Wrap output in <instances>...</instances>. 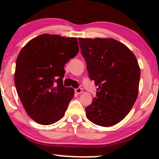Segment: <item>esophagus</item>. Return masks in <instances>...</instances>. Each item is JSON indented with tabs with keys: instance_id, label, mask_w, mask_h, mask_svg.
<instances>
[{
	"instance_id": "obj_1",
	"label": "esophagus",
	"mask_w": 159,
	"mask_h": 159,
	"mask_svg": "<svg viewBox=\"0 0 159 159\" xmlns=\"http://www.w3.org/2000/svg\"><path fill=\"white\" fill-rule=\"evenodd\" d=\"M82 92H83V90H82V88H76V89H75V93L78 94V95L81 94Z\"/></svg>"
}]
</instances>
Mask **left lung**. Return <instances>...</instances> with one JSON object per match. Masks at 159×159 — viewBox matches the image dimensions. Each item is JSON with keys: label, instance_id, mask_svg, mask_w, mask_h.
I'll return each instance as SVG.
<instances>
[{"label": "left lung", "instance_id": "left-lung-1", "mask_svg": "<svg viewBox=\"0 0 159 159\" xmlns=\"http://www.w3.org/2000/svg\"><path fill=\"white\" fill-rule=\"evenodd\" d=\"M79 40L90 79L98 86L97 97L85 108L86 116L96 125L112 126L125 117L138 98V60L126 45L115 39Z\"/></svg>", "mask_w": 159, "mask_h": 159}]
</instances>
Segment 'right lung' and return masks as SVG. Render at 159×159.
<instances>
[{"instance_id": "1", "label": "right lung", "mask_w": 159, "mask_h": 159, "mask_svg": "<svg viewBox=\"0 0 159 159\" xmlns=\"http://www.w3.org/2000/svg\"><path fill=\"white\" fill-rule=\"evenodd\" d=\"M79 50L76 38L44 34L31 39L19 53L15 87L26 112L34 121L50 125L64 116L74 90L62 85L64 67Z\"/></svg>"}]
</instances>
